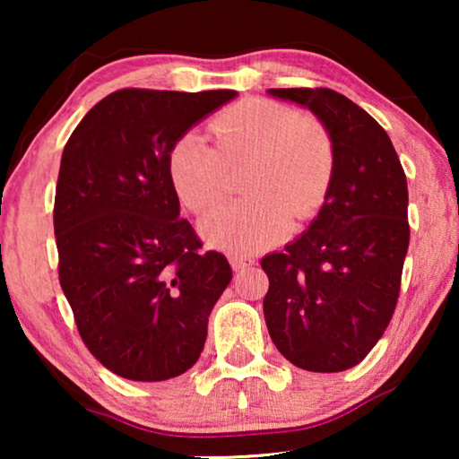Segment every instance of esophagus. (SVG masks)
I'll list each match as a JSON object with an SVG mask.
<instances>
[{"mask_svg": "<svg viewBox=\"0 0 459 459\" xmlns=\"http://www.w3.org/2000/svg\"><path fill=\"white\" fill-rule=\"evenodd\" d=\"M231 261V267L236 269V272H242V269H248L255 265V259L250 255H240V253H234L230 256Z\"/></svg>", "mask_w": 459, "mask_h": 459, "instance_id": "1", "label": "esophagus"}]
</instances>
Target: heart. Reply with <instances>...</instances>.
<instances>
[{
  "label": "heart",
  "mask_w": 459,
  "mask_h": 459,
  "mask_svg": "<svg viewBox=\"0 0 459 459\" xmlns=\"http://www.w3.org/2000/svg\"><path fill=\"white\" fill-rule=\"evenodd\" d=\"M219 148L196 129L169 150V178L187 209L204 212L230 190V167L248 162L250 196L225 204L203 221L206 240L231 250L273 247L322 209L336 171L330 131L313 117L269 100H247L215 121Z\"/></svg>",
  "instance_id": "heart-1"
}]
</instances>
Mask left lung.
<instances>
[{"mask_svg":"<svg viewBox=\"0 0 459 459\" xmlns=\"http://www.w3.org/2000/svg\"><path fill=\"white\" fill-rule=\"evenodd\" d=\"M269 96L325 125L336 171L309 230L261 259L267 330L297 368L342 372L374 349L397 307L410 247L407 179L386 131L342 93L290 87Z\"/></svg>","mask_w":459,"mask_h":459,"instance_id":"8db88e82","label":"left lung"}]
</instances>
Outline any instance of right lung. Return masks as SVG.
I'll list each match as a JSON object with an SVG mask.
<instances>
[{
	"label": "right lung",
	"mask_w": 459,
	"mask_h": 459,
	"mask_svg": "<svg viewBox=\"0 0 459 459\" xmlns=\"http://www.w3.org/2000/svg\"><path fill=\"white\" fill-rule=\"evenodd\" d=\"M231 90H118L83 117L60 160L54 203L58 275L90 353L127 380L184 374L231 281L203 250L169 178V150Z\"/></svg>",
	"instance_id": "right-lung-1"
}]
</instances>
